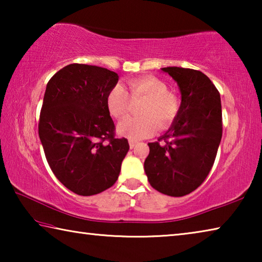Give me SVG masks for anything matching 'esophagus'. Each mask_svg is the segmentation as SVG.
I'll use <instances>...</instances> for the list:
<instances>
[{
    "instance_id": "1",
    "label": "esophagus",
    "mask_w": 262,
    "mask_h": 262,
    "mask_svg": "<svg viewBox=\"0 0 262 262\" xmlns=\"http://www.w3.org/2000/svg\"><path fill=\"white\" fill-rule=\"evenodd\" d=\"M137 144V142L136 141H133V140H129V148L130 149H133V148H135V145Z\"/></svg>"
}]
</instances>
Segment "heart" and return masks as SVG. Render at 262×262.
<instances>
[{"label": "heart", "instance_id": "1", "mask_svg": "<svg viewBox=\"0 0 262 262\" xmlns=\"http://www.w3.org/2000/svg\"><path fill=\"white\" fill-rule=\"evenodd\" d=\"M130 97L121 84L111 89L106 97V106L110 114L115 119L125 118L130 111L132 101L144 99L140 114L143 117L127 118L118 125L120 136L133 141L142 140L154 135L158 123L165 128L174 120L179 111V101L174 95L167 92L166 84L154 76H142L128 82Z\"/></svg>", "mask_w": 262, "mask_h": 262}]
</instances>
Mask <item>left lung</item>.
<instances>
[{
    "instance_id": "left-lung-1",
    "label": "left lung",
    "mask_w": 262,
    "mask_h": 262,
    "mask_svg": "<svg viewBox=\"0 0 262 262\" xmlns=\"http://www.w3.org/2000/svg\"><path fill=\"white\" fill-rule=\"evenodd\" d=\"M162 72L178 84L181 103L171 127L162 136L165 144L148 143L144 171L158 192L184 196L205 181L215 162L222 139L221 96L199 70L166 67Z\"/></svg>"
}]
</instances>
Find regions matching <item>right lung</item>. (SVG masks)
I'll list each match as a JSON object with an SVG mask.
<instances>
[{
  "label": "right lung",
  "instance_id": "obj_1",
  "mask_svg": "<svg viewBox=\"0 0 262 262\" xmlns=\"http://www.w3.org/2000/svg\"><path fill=\"white\" fill-rule=\"evenodd\" d=\"M117 73L73 63L47 83L39 120V137L53 173L83 196L115 184L129 150L127 139H115L106 97L117 85Z\"/></svg>",
  "mask_w": 262,
  "mask_h": 262
}]
</instances>
